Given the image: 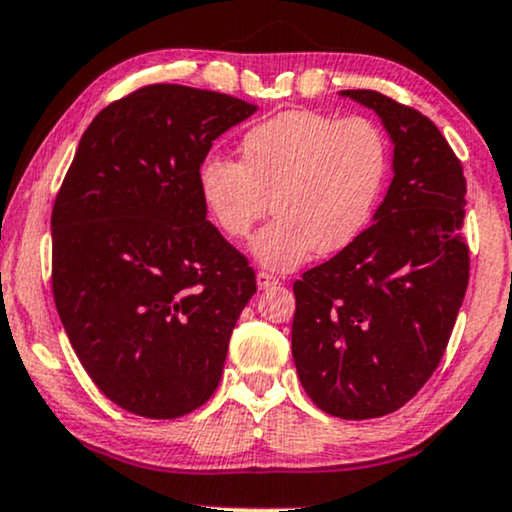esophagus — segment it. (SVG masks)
I'll list each match as a JSON object with an SVG mask.
<instances>
[{
	"instance_id": "1",
	"label": "esophagus",
	"mask_w": 512,
	"mask_h": 512,
	"mask_svg": "<svg viewBox=\"0 0 512 512\" xmlns=\"http://www.w3.org/2000/svg\"><path fill=\"white\" fill-rule=\"evenodd\" d=\"M256 285H258V289H270V287L277 285V277L263 273V270H261V273H256Z\"/></svg>"
}]
</instances>
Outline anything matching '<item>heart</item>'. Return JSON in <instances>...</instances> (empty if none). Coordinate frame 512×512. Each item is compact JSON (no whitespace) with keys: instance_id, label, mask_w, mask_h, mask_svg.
Wrapping results in <instances>:
<instances>
[{"instance_id":"heart-1","label":"heart","mask_w":512,"mask_h":512,"mask_svg":"<svg viewBox=\"0 0 512 512\" xmlns=\"http://www.w3.org/2000/svg\"><path fill=\"white\" fill-rule=\"evenodd\" d=\"M239 151L242 161L201 163V204L230 239L249 237L273 206L277 216L251 254L275 273L299 268L313 251L349 246L370 223L389 173L387 137L365 116L282 111L246 130Z\"/></svg>"}]
</instances>
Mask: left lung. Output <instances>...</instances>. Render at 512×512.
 Returning a JSON list of instances; mask_svg holds the SVG:
<instances>
[{
  "instance_id": "left-lung-1",
  "label": "left lung",
  "mask_w": 512,
  "mask_h": 512,
  "mask_svg": "<svg viewBox=\"0 0 512 512\" xmlns=\"http://www.w3.org/2000/svg\"><path fill=\"white\" fill-rule=\"evenodd\" d=\"M339 94L380 116L394 178L368 230L294 282L292 356L315 406L368 420L413 399L449 344L470 273L465 178L420 111L372 90Z\"/></svg>"
}]
</instances>
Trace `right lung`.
<instances>
[{
  "label": "right lung",
  "instance_id": "right-lung-1",
  "mask_svg": "<svg viewBox=\"0 0 512 512\" xmlns=\"http://www.w3.org/2000/svg\"><path fill=\"white\" fill-rule=\"evenodd\" d=\"M256 109L185 85L142 87L97 113L54 201L63 330L104 396L142 418H180L211 399L256 294L197 187L213 142Z\"/></svg>",
  "mask_w": 512,
  "mask_h": 512
}]
</instances>
